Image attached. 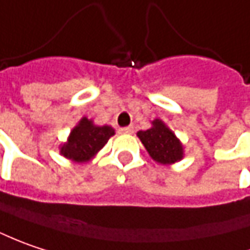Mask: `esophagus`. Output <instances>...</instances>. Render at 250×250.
<instances>
[{
	"mask_svg": "<svg viewBox=\"0 0 250 250\" xmlns=\"http://www.w3.org/2000/svg\"><path fill=\"white\" fill-rule=\"evenodd\" d=\"M121 132H122V133H132V132H133V128H132V126H125V128H121Z\"/></svg>",
	"mask_w": 250,
	"mask_h": 250,
	"instance_id": "34e87169",
	"label": "esophagus"
}]
</instances>
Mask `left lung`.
Listing matches in <instances>:
<instances>
[{
    "label": "left lung",
    "mask_w": 250,
    "mask_h": 250,
    "mask_svg": "<svg viewBox=\"0 0 250 250\" xmlns=\"http://www.w3.org/2000/svg\"><path fill=\"white\" fill-rule=\"evenodd\" d=\"M150 157L160 165H173L184 156L183 145L162 119L152 121V128L138 132Z\"/></svg>",
    "instance_id": "left-lung-1"
}]
</instances>
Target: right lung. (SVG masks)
<instances>
[{
  "label": "right lung",
  "instance_id": "right-lung-1",
  "mask_svg": "<svg viewBox=\"0 0 250 250\" xmlns=\"http://www.w3.org/2000/svg\"><path fill=\"white\" fill-rule=\"evenodd\" d=\"M115 133L112 126L94 125L88 118H82L70 132L67 142L60 146V153L76 163H85L91 160Z\"/></svg>",
  "mask_w": 250,
  "mask_h": 250
}]
</instances>
